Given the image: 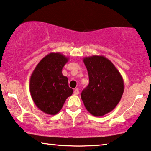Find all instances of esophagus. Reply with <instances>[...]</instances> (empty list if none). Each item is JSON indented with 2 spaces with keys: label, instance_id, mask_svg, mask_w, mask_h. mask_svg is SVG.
I'll use <instances>...</instances> for the list:
<instances>
[{
  "label": "esophagus",
  "instance_id": "obj_1",
  "mask_svg": "<svg viewBox=\"0 0 151 151\" xmlns=\"http://www.w3.org/2000/svg\"><path fill=\"white\" fill-rule=\"evenodd\" d=\"M74 95H78L79 93V89L78 88H75L74 90Z\"/></svg>",
  "mask_w": 151,
  "mask_h": 151
}]
</instances>
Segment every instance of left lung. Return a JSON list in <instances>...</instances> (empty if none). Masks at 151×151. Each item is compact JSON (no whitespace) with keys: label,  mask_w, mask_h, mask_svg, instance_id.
I'll list each match as a JSON object with an SVG mask.
<instances>
[{"label":"left lung","mask_w":151,"mask_h":151,"mask_svg":"<svg viewBox=\"0 0 151 151\" xmlns=\"http://www.w3.org/2000/svg\"><path fill=\"white\" fill-rule=\"evenodd\" d=\"M89 77V84L81 98L86 109L93 116H102L117 106L124 92L121 73L111 60L104 56L83 58Z\"/></svg>","instance_id":"left-lung-1"}]
</instances>
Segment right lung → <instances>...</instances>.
<instances>
[{"label": "right lung", "instance_id": "obj_1", "mask_svg": "<svg viewBox=\"0 0 151 151\" xmlns=\"http://www.w3.org/2000/svg\"><path fill=\"white\" fill-rule=\"evenodd\" d=\"M69 58L60 53H50L38 63L30 79V93L36 106L44 113L56 115L73 90L62 74Z\"/></svg>", "mask_w": 151, "mask_h": 151}]
</instances>
